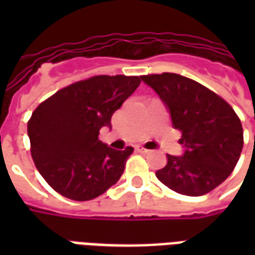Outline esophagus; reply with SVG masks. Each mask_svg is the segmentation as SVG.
I'll list each match as a JSON object with an SVG mask.
<instances>
[{"label": "esophagus", "mask_w": 255, "mask_h": 255, "mask_svg": "<svg viewBox=\"0 0 255 255\" xmlns=\"http://www.w3.org/2000/svg\"><path fill=\"white\" fill-rule=\"evenodd\" d=\"M138 151H140V153H144V154H149V153H151V150L144 149V147H142V146H139Z\"/></svg>", "instance_id": "obj_1"}]
</instances>
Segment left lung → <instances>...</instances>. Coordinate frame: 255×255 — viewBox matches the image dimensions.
<instances>
[{
	"mask_svg": "<svg viewBox=\"0 0 255 255\" xmlns=\"http://www.w3.org/2000/svg\"><path fill=\"white\" fill-rule=\"evenodd\" d=\"M140 79L165 104L184 146L183 155L168 154L166 165L155 172L157 179L190 197L214 190L234 171L243 149V128L235 111L212 90L182 75Z\"/></svg>",
	"mask_w": 255,
	"mask_h": 255,
	"instance_id": "1",
	"label": "left lung"
}]
</instances>
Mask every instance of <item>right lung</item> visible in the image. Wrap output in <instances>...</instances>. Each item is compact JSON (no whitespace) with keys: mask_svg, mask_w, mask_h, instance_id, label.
<instances>
[{"mask_svg":"<svg viewBox=\"0 0 255 255\" xmlns=\"http://www.w3.org/2000/svg\"><path fill=\"white\" fill-rule=\"evenodd\" d=\"M139 76L100 75L58 90L32 112L27 132L36 169L47 184L73 201H90L111 188L133 149L102 143V127L138 89Z\"/></svg>","mask_w":255,"mask_h":255,"instance_id":"1","label":"right lung"}]
</instances>
